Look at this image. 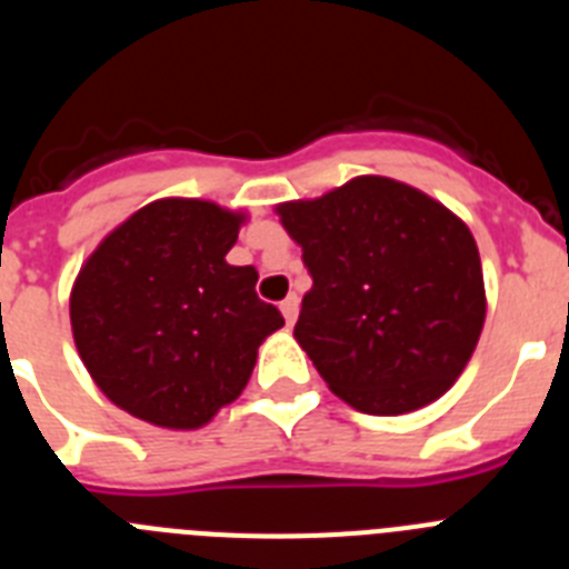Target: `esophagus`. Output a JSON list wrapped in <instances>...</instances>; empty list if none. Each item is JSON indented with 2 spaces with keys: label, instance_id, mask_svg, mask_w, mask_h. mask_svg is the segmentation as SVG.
Here are the masks:
<instances>
[{
  "label": "esophagus",
  "instance_id": "1",
  "mask_svg": "<svg viewBox=\"0 0 569 569\" xmlns=\"http://www.w3.org/2000/svg\"><path fill=\"white\" fill-rule=\"evenodd\" d=\"M281 316H284L288 325H293L296 316H299V299H296V296H288V299L281 301Z\"/></svg>",
  "mask_w": 569,
  "mask_h": 569
}]
</instances>
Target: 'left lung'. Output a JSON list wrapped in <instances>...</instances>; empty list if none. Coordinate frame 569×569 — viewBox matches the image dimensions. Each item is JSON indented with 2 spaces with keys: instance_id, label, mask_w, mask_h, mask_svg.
Segmentation results:
<instances>
[{
  "instance_id": "8db88e82",
  "label": "left lung",
  "mask_w": 569,
  "mask_h": 569,
  "mask_svg": "<svg viewBox=\"0 0 569 569\" xmlns=\"http://www.w3.org/2000/svg\"><path fill=\"white\" fill-rule=\"evenodd\" d=\"M276 213L313 276L293 336L330 390L370 416L445 396L487 313L479 248L459 216L387 176Z\"/></svg>"
}]
</instances>
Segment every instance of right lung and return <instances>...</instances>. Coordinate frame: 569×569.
Instances as JSON below:
<instances>
[{"label":"right lung","mask_w":569,"mask_h":569,"mask_svg":"<svg viewBox=\"0 0 569 569\" xmlns=\"http://www.w3.org/2000/svg\"><path fill=\"white\" fill-rule=\"evenodd\" d=\"M244 219L204 199H159L88 256L70 290V328L116 407L196 430L239 399L259 345L284 325L256 296L253 264L224 259Z\"/></svg>","instance_id":"right-lung-1"}]
</instances>
